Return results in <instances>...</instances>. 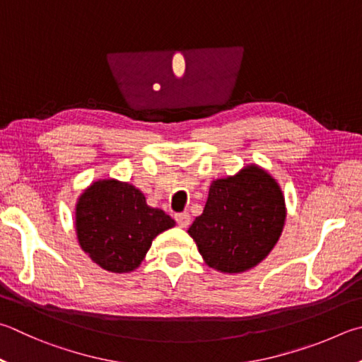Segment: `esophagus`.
I'll return each instance as SVG.
<instances>
[{
  "instance_id": "34e87169",
  "label": "esophagus",
  "mask_w": 362,
  "mask_h": 362,
  "mask_svg": "<svg viewBox=\"0 0 362 362\" xmlns=\"http://www.w3.org/2000/svg\"><path fill=\"white\" fill-rule=\"evenodd\" d=\"M175 221H177V225H179L180 228H187L189 225V221H192V216H189L188 212L175 214Z\"/></svg>"
}]
</instances>
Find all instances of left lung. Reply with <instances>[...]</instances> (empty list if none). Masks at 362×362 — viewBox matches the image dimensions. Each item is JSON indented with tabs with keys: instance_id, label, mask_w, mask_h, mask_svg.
Returning <instances> with one entry per match:
<instances>
[{
	"instance_id": "left-lung-1",
	"label": "left lung",
	"mask_w": 362,
	"mask_h": 362,
	"mask_svg": "<svg viewBox=\"0 0 362 362\" xmlns=\"http://www.w3.org/2000/svg\"><path fill=\"white\" fill-rule=\"evenodd\" d=\"M284 193L271 175L247 166L215 180L204 212L188 234L210 267L226 274L248 271L271 253L285 225Z\"/></svg>"
}]
</instances>
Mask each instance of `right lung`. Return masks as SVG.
I'll return each instance as SVG.
<instances>
[{"label":"right lung","mask_w":362,"mask_h":362,"mask_svg":"<svg viewBox=\"0 0 362 362\" xmlns=\"http://www.w3.org/2000/svg\"><path fill=\"white\" fill-rule=\"evenodd\" d=\"M175 221L129 183L95 182L78 198L77 239L85 253L109 272H129L141 264L152 240Z\"/></svg>","instance_id":"add662e5"}]
</instances>
